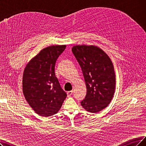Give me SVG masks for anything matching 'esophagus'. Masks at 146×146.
Returning <instances> with one entry per match:
<instances>
[{
    "label": "esophagus",
    "mask_w": 146,
    "mask_h": 146,
    "mask_svg": "<svg viewBox=\"0 0 146 146\" xmlns=\"http://www.w3.org/2000/svg\"><path fill=\"white\" fill-rule=\"evenodd\" d=\"M72 93H73V91L72 90L69 91V92H67V95H68V97H69V96H71L72 95Z\"/></svg>",
    "instance_id": "obj_1"
}]
</instances>
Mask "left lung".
<instances>
[{
    "label": "left lung",
    "instance_id": "1",
    "mask_svg": "<svg viewBox=\"0 0 146 146\" xmlns=\"http://www.w3.org/2000/svg\"><path fill=\"white\" fill-rule=\"evenodd\" d=\"M72 51L82 70L87 88L81 106L90 113L100 112L110 104L114 93L115 76L113 63L96 46L75 45Z\"/></svg>",
    "mask_w": 146,
    "mask_h": 146
}]
</instances>
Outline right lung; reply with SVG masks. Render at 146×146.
<instances>
[{
  "instance_id": "right-lung-1",
  "label": "right lung",
  "mask_w": 146,
  "mask_h": 146,
  "mask_svg": "<svg viewBox=\"0 0 146 146\" xmlns=\"http://www.w3.org/2000/svg\"><path fill=\"white\" fill-rule=\"evenodd\" d=\"M65 48V45L45 48L25 69L23 94L30 106L40 115L48 117L56 114L66 98L54 72L57 58Z\"/></svg>"
}]
</instances>
